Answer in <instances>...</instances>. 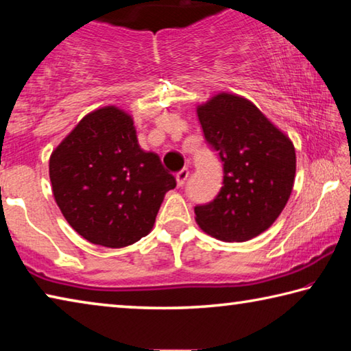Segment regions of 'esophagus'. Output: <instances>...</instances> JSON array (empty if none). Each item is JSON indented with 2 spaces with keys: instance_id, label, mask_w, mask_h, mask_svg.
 <instances>
[{
  "instance_id": "obj_1",
  "label": "esophagus",
  "mask_w": 351,
  "mask_h": 351,
  "mask_svg": "<svg viewBox=\"0 0 351 351\" xmlns=\"http://www.w3.org/2000/svg\"><path fill=\"white\" fill-rule=\"evenodd\" d=\"M187 178H189V170H187V169H182L181 171H178V173H176V184H178V187H182L184 184H186Z\"/></svg>"
}]
</instances>
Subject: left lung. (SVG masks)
Listing matches in <instances>:
<instances>
[{
  "instance_id": "8db88e82",
  "label": "left lung",
  "mask_w": 351,
  "mask_h": 351,
  "mask_svg": "<svg viewBox=\"0 0 351 351\" xmlns=\"http://www.w3.org/2000/svg\"><path fill=\"white\" fill-rule=\"evenodd\" d=\"M197 112L207 144L223 162V187L210 203L195 206V219L218 240H251L288 203L295 176L293 142L237 94L219 93Z\"/></svg>"
}]
</instances>
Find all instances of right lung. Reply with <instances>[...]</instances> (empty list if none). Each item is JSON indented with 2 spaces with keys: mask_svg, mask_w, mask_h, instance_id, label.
I'll return each mask as SVG.
<instances>
[{
  "mask_svg": "<svg viewBox=\"0 0 351 351\" xmlns=\"http://www.w3.org/2000/svg\"><path fill=\"white\" fill-rule=\"evenodd\" d=\"M56 203L71 228L105 247L150 232L164 195L176 187L156 153L138 144L133 119L116 106L90 112L51 154Z\"/></svg>",
  "mask_w": 351,
  "mask_h": 351,
  "instance_id": "right-lung-1",
  "label": "right lung"
}]
</instances>
